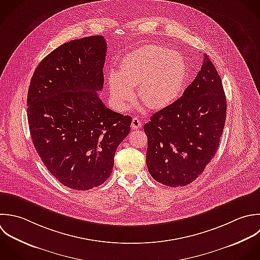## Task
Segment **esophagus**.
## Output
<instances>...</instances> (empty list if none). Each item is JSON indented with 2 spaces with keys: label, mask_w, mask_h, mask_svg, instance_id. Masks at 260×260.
Returning a JSON list of instances; mask_svg holds the SVG:
<instances>
[{
  "label": "esophagus",
  "mask_w": 260,
  "mask_h": 260,
  "mask_svg": "<svg viewBox=\"0 0 260 260\" xmlns=\"http://www.w3.org/2000/svg\"><path fill=\"white\" fill-rule=\"evenodd\" d=\"M142 126V121L140 118L138 117H134L132 120V128L133 129H138Z\"/></svg>",
  "instance_id": "obj_1"
}]
</instances>
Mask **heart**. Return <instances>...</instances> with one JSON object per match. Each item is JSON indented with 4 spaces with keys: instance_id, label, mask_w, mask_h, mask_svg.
Returning <instances> with one entry per match:
<instances>
[{
    "instance_id": "heart-1",
    "label": "heart",
    "mask_w": 260,
    "mask_h": 260,
    "mask_svg": "<svg viewBox=\"0 0 260 260\" xmlns=\"http://www.w3.org/2000/svg\"><path fill=\"white\" fill-rule=\"evenodd\" d=\"M186 76V63L178 51L142 46L121 59L119 72H109L110 99L117 110L123 111L134 100L137 86L138 97L150 108H164L178 98Z\"/></svg>"
}]
</instances>
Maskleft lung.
I'll list each match as a JSON object with an SVG mask.
<instances>
[{
  "instance_id": "obj_1",
  "label": "left lung",
  "mask_w": 260,
  "mask_h": 260,
  "mask_svg": "<svg viewBox=\"0 0 260 260\" xmlns=\"http://www.w3.org/2000/svg\"><path fill=\"white\" fill-rule=\"evenodd\" d=\"M226 113L221 77L205 54L201 71L182 96L154 113L144 126L151 176L170 187L194 181L219 148Z\"/></svg>"
}]
</instances>
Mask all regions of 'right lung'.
I'll list each match as a JSON object with an SVG mask.
<instances>
[{"mask_svg": "<svg viewBox=\"0 0 260 260\" xmlns=\"http://www.w3.org/2000/svg\"><path fill=\"white\" fill-rule=\"evenodd\" d=\"M106 40L101 35L63 43L37 66L27 95L34 148L64 186L88 190L110 176L132 117L107 108L103 89Z\"/></svg>", "mask_w": 260, "mask_h": 260, "instance_id": "right-lung-1", "label": "right lung"}]
</instances>
